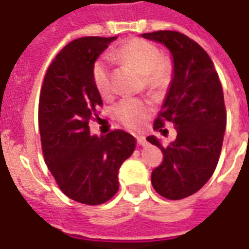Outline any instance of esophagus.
Instances as JSON below:
<instances>
[{
	"instance_id": "1",
	"label": "esophagus",
	"mask_w": 249,
	"mask_h": 249,
	"mask_svg": "<svg viewBox=\"0 0 249 249\" xmlns=\"http://www.w3.org/2000/svg\"><path fill=\"white\" fill-rule=\"evenodd\" d=\"M136 139H137V143H139V145H141V146H143V145L146 143V140H145V137H143V136H137Z\"/></svg>"
}]
</instances>
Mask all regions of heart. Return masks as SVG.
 <instances>
[{
    "label": "heart",
    "mask_w": 249,
    "mask_h": 249,
    "mask_svg": "<svg viewBox=\"0 0 249 249\" xmlns=\"http://www.w3.org/2000/svg\"><path fill=\"white\" fill-rule=\"evenodd\" d=\"M110 59L116 62L133 64L143 73L145 86L158 91L166 87L170 76L169 64L163 59L161 50L157 46L141 38L125 42L110 54ZM92 80L101 96H109L112 93L110 82V60L106 56L99 58L92 67ZM150 106L146 101L140 99H124L116 104L115 116L126 126L139 128L143 120L150 115Z\"/></svg>",
    "instance_id": "heart-1"
}]
</instances>
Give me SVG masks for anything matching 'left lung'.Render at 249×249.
Segmentation results:
<instances>
[{
	"label": "left lung",
	"instance_id": "obj_1",
	"mask_svg": "<svg viewBox=\"0 0 249 249\" xmlns=\"http://www.w3.org/2000/svg\"><path fill=\"white\" fill-rule=\"evenodd\" d=\"M141 36L165 46L173 58L170 86L153 128L165 133V121H171L177 139L163 148L157 137H146L163 154L152 185L163 198L182 199L202 189L218 165L227 123L222 84L207 53L185 34L161 30Z\"/></svg>",
	"mask_w": 249,
	"mask_h": 249
}]
</instances>
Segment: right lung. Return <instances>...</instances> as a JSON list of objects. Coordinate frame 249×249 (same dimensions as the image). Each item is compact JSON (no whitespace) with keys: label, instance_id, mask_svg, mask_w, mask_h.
Masks as SVG:
<instances>
[{"label":"right lung","instance_id":"obj_1","mask_svg":"<svg viewBox=\"0 0 249 249\" xmlns=\"http://www.w3.org/2000/svg\"><path fill=\"white\" fill-rule=\"evenodd\" d=\"M117 36L70 42L46 72L38 109L45 162L60 190L84 204H101L119 190V170L136 149L124 130L92 136L88 123L103 104L92 67Z\"/></svg>","mask_w":249,"mask_h":249}]
</instances>
